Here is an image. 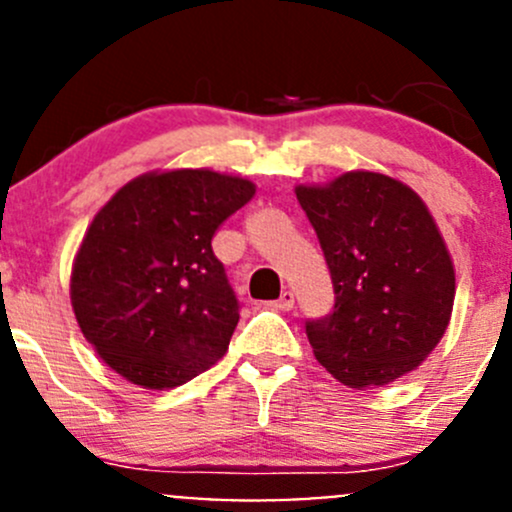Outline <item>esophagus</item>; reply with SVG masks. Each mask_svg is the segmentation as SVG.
<instances>
[{"label": "esophagus", "instance_id": "esophagus-1", "mask_svg": "<svg viewBox=\"0 0 512 512\" xmlns=\"http://www.w3.org/2000/svg\"><path fill=\"white\" fill-rule=\"evenodd\" d=\"M277 309L292 311V309H294V292H289V289H284L282 297L277 299Z\"/></svg>", "mask_w": 512, "mask_h": 512}]
</instances>
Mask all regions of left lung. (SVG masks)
I'll use <instances>...</instances> for the list:
<instances>
[{
    "mask_svg": "<svg viewBox=\"0 0 512 512\" xmlns=\"http://www.w3.org/2000/svg\"><path fill=\"white\" fill-rule=\"evenodd\" d=\"M333 282V309L306 321L316 360L343 385H387L444 336L456 279L422 198L373 171L297 186Z\"/></svg>",
    "mask_w": 512,
    "mask_h": 512,
    "instance_id": "8db88e82",
    "label": "left lung"
}]
</instances>
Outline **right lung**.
<instances>
[{
    "label": "right lung",
    "mask_w": 512,
    "mask_h": 512,
    "mask_svg": "<svg viewBox=\"0 0 512 512\" xmlns=\"http://www.w3.org/2000/svg\"><path fill=\"white\" fill-rule=\"evenodd\" d=\"M252 196L247 179L179 169L129 181L95 215L71 301L83 336L115 373L164 390L223 358L240 304L211 240Z\"/></svg>",
    "instance_id": "right-lung-1"
}]
</instances>
